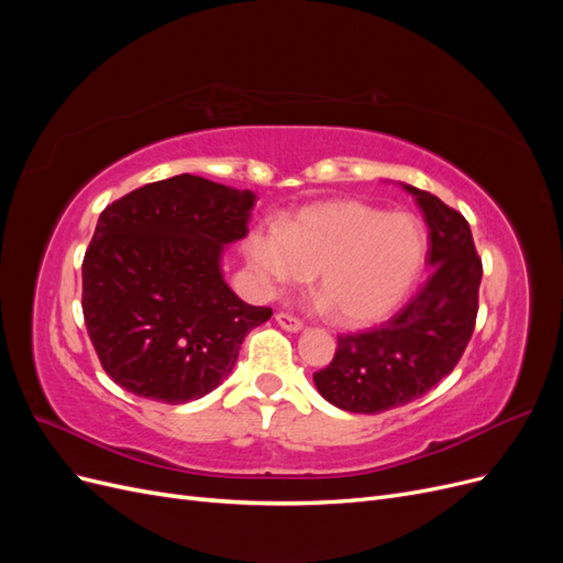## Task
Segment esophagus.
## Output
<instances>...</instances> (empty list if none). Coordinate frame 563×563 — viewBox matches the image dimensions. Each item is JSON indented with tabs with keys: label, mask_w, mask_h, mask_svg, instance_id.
<instances>
[{
	"label": "esophagus",
	"mask_w": 563,
	"mask_h": 563,
	"mask_svg": "<svg viewBox=\"0 0 563 563\" xmlns=\"http://www.w3.org/2000/svg\"><path fill=\"white\" fill-rule=\"evenodd\" d=\"M275 319H277V323H279V327H282L284 331H291V333L302 331V321H300V319H296V317H291V314H284V312H279Z\"/></svg>",
	"instance_id": "esophagus-1"
}]
</instances>
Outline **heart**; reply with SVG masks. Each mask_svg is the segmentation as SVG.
Wrapping results in <instances>:
<instances>
[{
	"instance_id": "heart-1",
	"label": "heart",
	"mask_w": 563,
	"mask_h": 563,
	"mask_svg": "<svg viewBox=\"0 0 563 563\" xmlns=\"http://www.w3.org/2000/svg\"><path fill=\"white\" fill-rule=\"evenodd\" d=\"M265 294L314 275L321 308L350 327L378 321L411 291L428 258V232L411 213L364 201H323L279 228H255L244 244Z\"/></svg>"
}]
</instances>
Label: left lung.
I'll list each match as a JSON object with an SVG mask.
<instances>
[{
    "label": "left lung",
    "mask_w": 563,
    "mask_h": 563,
    "mask_svg": "<svg viewBox=\"0 0 563 563\" xmlns=\"http://www.w3.org/2000/svg\"><path fill=\"white\" fill-rule=\"evenodd\" d=\"M430 228L428 282L380 329L340 335L333 362L314 373L319 395L352 413L416 401L455 368L479 310L482 261L467 220L439 197L399 183Z\"/></svg>",
    "instance_id": "1"
}]
</instances>
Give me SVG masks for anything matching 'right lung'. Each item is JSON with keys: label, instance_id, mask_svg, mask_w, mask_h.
I'll return each instance as SVG.
<instances>
[{"label": "right lung", "instance_id": "1", "mask_svg": "<svg viewBox=\"0 0 563 563\" xmlns=\"http://www.w3.org/2000/svg\"><path fill=\"white\" fill-rule=\"evenodd\" d=\"M255 195L192 174L150 183L100 213L81 265V310L108 376L185 404L223 383L269 308L244 302L223 253L249 234Z\"/></svg>", "mask_w": 563, "mask_h": 563}]
</instances>
